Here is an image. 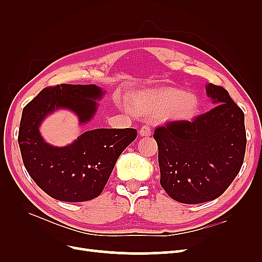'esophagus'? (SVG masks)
I'll return each mask as SVG.
<instances>
[{"label":"esophagus","mask_w":262,"mask_h":262,"mask_svg":"<svg viewBox=\"0 0 262 262\" xmlns=\"http://www.w3.org/2000/svg\"><path fill=\"white\" fill-rule=\"evenodd\" d=\"M150 134H152V130H150L148 125L144 124L143 126H142L141 130H140V136L141 137H148V136H150Z\"/></svg>","instance_id":"esophagus-1"}]
</instances>
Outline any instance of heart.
Listing matches in <instances>:
<instances>
[{
  "instance_id": "1",
  "label": "heart",
  "mask_w": 262,
  "mask_h": 262,
  "mask_svg": "<svg viewBox=\"0 0 262 262\" xmlns=\"http://www.w3.org/2000/svg\"><path fill=\"white\" fill-rule=\"evenodd\" d=\"M119 105L125 112L157 117L163 121H184L191 119L199 109V98L192 93L173 87H162L136 94L132 108L124 101Z\"/></svg>"
}]
</instances>
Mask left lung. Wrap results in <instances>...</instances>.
<instances>
[{"instance_id": "8db88e82", "label": "left lung", "mask_w": 262, "mask_h": 262, "mask_svg": "<svg viewBox=\"0 0 262 262\" xmlns=\"http://www.w3.org/2000/svg\"><path fill=\"white\" fill-rule=\"evenodd\" d=\"M216 106L192 121H171L154 131L161 186L180 203L216 199L239 172L246 150L245 116L228 92L208 84Z\"/></svg>"}]
</instances>
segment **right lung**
<instances>
[{"instance_id": "1", "label": "right lung", "mask_w": 262, "mask_h": 262, "mask_svg": "<svg viewBox=\"0 0 262 262\" xmlns=\"http://www.w3.org/2000/svg\"><path fill=\"white\" fill-rule=\"evenodd\" d=\"M104 92L96 85L60 84L46 87L23 109L18 144L23 163L37 186L53 199L83 202L98 196L116 162L137 139L136 129H95L63 147L46 143L39 132L43 119L57 109H70L81 124L91 121L96 99Z\"/></svg>"}]
</instances>
